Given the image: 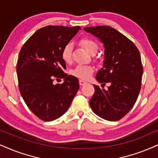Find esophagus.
I'll return each instance as SVG.
<instances>
[{"label":"esophagus","mask_w":158,"mask_h":158,"mask_svg":"<svg viewBox=\"0 0 158 158\" xmlns=\"http://www.w3.org/2000/svg\"><path fill=\"white\" fill-rule=\"evenodd\" d=\"M79 83H80V85H85V84H86V81H83V80L81 79L79 81Z\"/></svg>","instance_id":"34e87169"}]
</instances>
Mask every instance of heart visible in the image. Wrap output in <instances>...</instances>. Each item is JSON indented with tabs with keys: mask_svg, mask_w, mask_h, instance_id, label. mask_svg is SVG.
<instances>
[{
	"mask_svg": "<svg viewBox=\"0 0 158 158\" xmlns=\"http://www.w3.org/2000/svg\"><path fill=\"white\" fill-rule=\"evenodd\" d=\"M80 43L90 54L96 53L97 50H98L97 44L91 39H82ZM72 53H73V45H72V44L68 43L64 47L61 51L62 59L66 63H71L72 59H73ZM93 72H94V68L91 66L78 65L72 71V74L75 77H79L82 80H88L91 77Z\"/></svg>",
	"mask_w": 158,
	"mask_h": 158,
	"instance_id": "obj_1",
	"label": "heart"
}]
</instances>
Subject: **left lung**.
I'll return each mask as SVG.
<instances>
[{"label":"left lung","mask_w":158,"mask_h":158,"mask_svg":"<svg viewBox=\"0 0 158 158\" xmlns=\"http://www.w3.org/2000/svg\"><path fill=\"white\" fill-rule=\"evenodd\" d=\"M84 31L103 44L104 61L96 80L110 84L108 90L94 85L91 108L104 119L118 121L131 110L141 90L143 67L140 52L132 41L110 26L87 27Z\"/></svg>","instance_id":"1"}]
</instances>
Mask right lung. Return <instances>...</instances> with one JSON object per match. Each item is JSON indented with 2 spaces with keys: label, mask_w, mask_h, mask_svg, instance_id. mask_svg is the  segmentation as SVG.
<instances>
[{
  "label": "right lung",
  "mask_w": 158,
  "mask_h": 158,
  "mask_svg": "<svg viewBox=\"0 0 158 158\" xmlns=\"http://www.w3.org/2000/svg\"><path fill=\"white\" fill-rule=\"evenodd\" d=\"M81 29L48 25L36 31L21 48L17 64L19 92L40 119L50 122L61 116L78 91V79L64 73L61 51ZM54 78H64V83L54 85Z\"/></svg>",
  "instance_id": "1"
}]
</instances>
